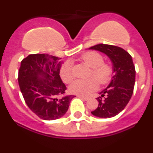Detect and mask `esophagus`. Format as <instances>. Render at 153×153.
Here are the masks:
<instances>
[{
	"instance_id": "1",
	"label": "esophagus",
	"mask_w": 153,
	"mask_h": 153,
	"mask_svg": "<svg viewBox=\"0 0 153 153\" xmlns=\"http://www.w3.org/2000/svg\"><path fill=\"white\" fill-rule=\"evenodd\" d=\"M77 97H79V98L82 99V100H88V97H83V96H77Z\"/></svg>"
}]
</instances>
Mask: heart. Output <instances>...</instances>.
Wrapping results in <instances>:
<instances>
[{
    "instance_id": "obj_1",
    "label": "heart",
    "mask_w": 153,
    "mask_h": 153,
    "mask_svg": "<svg viewBox=\"0 0 153 153\" xmlns=\"http://www.w3.org/2000/svg\"><path fill=\"white\" fill-rule=\"evenodd\" d=\"M81 62L91 68L89 76L86 79H77L70 86V91L79 96H87L97 90L98 83L106 85L111 80L113 74V65L109 62L103 61L104 58L101 53L96 51L84 53L79 59ZM61 79L65 83H70L74 79L73 67L70 62L63 64L60 70Z\"/></svg>"
}]
</instances>
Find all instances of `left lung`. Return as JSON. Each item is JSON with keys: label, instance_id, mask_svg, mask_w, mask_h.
Segmentation results:
<instances>
[{"label": "left lung", "instance_id": "8db88e82", "mask_svg": "<svg viewBox=\"0 0 153 153\" xmlns=\"http://www.w3.org/2000/svg\"><path fill=\"white\" fill-rule=\"evenodd\" d=\"M90 49L106 53L113 62L114 74L111 83L97 98L98 106L91 112L97 117L111 118L122 111L131 99L136 79L135 66L129 53L117 46L100 44Z\"/></svg>", "mask_w": 153, "mask_h": 153}]
</instances>
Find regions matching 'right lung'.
Wrapping results in <instances>:
<instances>
[{
	"label": "right lung",
	"instance_id": "1",
	"mask_svg": "<svg viewBox=\"0 0 153 153\" xmlns=\"http://www.w3.org/2000/svg\"><path fill=\"white\" fill-rule=\"evenodd\" d=\"M63 63L60 58L47 53L30 54L21 61L19 86L28 107L42 120L63 117L74 97L65 95L67 87L60 76Z\"/></svg>",
	"mask_w": 153,
	"mask_h": 153
}]
</instances>
